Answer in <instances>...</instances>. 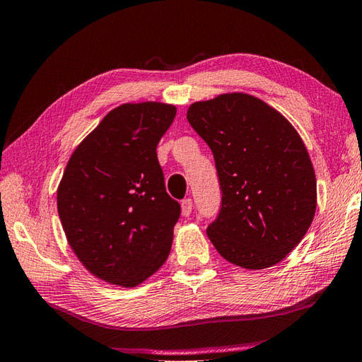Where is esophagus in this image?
<instances>
[{
  "label": "esophagus",
  "mask_w": 362,
  "mask_h": 362,
  "mask_svg": "<svg viewBox=\"0 0 362 362\" xmlns=\"http://www.w3.org/2000/svg\"><path fill=\"white\" fill-rule=\"evenodd\" d=\"M181 209H182V216H190L192 213V199H184L181 202Z\"/></svg>",
  "instance_id": "34e87169"
}]
</instances>
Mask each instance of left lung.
Masks as SVG:
<instances>
[{
    "mask_svg": "<svg viewBox=\"0 0 362 362\" xmlns=\"http://www.w3.org/2000/svg\"><path fill=\"white\" fill-rule=\"evenodd\" d=\"M187 121L213 151L221 186L219 213L206 228L211 243L241 268L282 262L317 208L315 172L295 127L243 93L195 102Z\"/></svg>",
    "mask_w": 362,
    "mask_h": 362,
    "instance_id": "8db88e82",
    "label": "left lung"
}]
</instances>
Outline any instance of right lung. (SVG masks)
I'll use <instances>...</instances> for the list:
<instances>
[{
  "mask_svg": "<svg viewBox=\"0 0 362 362\" xmlns=\"http://www.w3.org/2000/svg\"><path fill=\"white\" fill-rule=\"evenodd\" d=\"M175 115L160 102L119 105L67 162L61 223L78 260L108 284L135 287L170 254L181 206L167 194L156 148Z\"/></svg>",
  "mask_w": 362,
  "mask_h": 362,
  "instance_id": "right-lung-1",
  "label": "right lung"
}]
</instances>
